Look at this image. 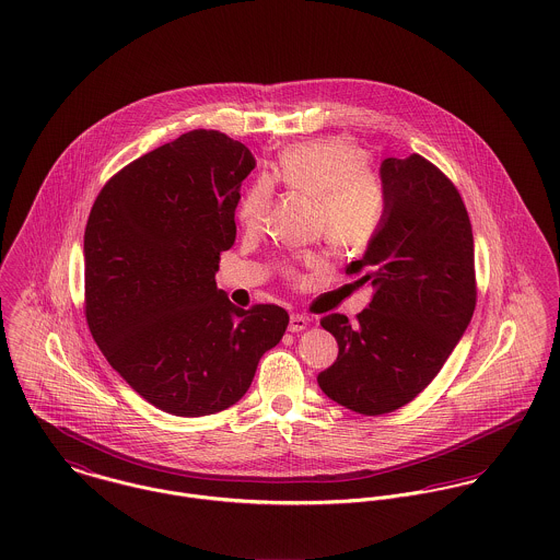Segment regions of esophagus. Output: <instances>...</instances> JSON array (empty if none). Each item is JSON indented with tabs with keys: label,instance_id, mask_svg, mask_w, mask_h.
Masks as SVG:
<instances>
[{
	"label": "esophagus",
	"instance_id": "obj_1",
	"mask_svg": "<svg viewBox=\"0 0 560 560\" xmlns=\"http://www.w3.org/2000/svg\"><path fill=\"white\" fill-rule=\"evenodd\" d=\"M308 325H311L308 317H304V315H291L289 331H302V329H306Z\"/></svg>",
	"mask_w": 560,
	"mask_h": 560
}]
</instances>
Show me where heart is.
Segmentation results:
<instances>
[{
    "instance_id": "heart-1",
    "label": "heart",
    "mask_w": 560,
    "mask_h": 560,
    "mask_svg": "<svg viewBox=\"0 0 560 560\" xmlns=\"http://www.w3.org/2000/svg\"><path fill=\"white\" fill-rule=\"evenodd\" d=\"M271 178L317 200V226L338 249H364L386 218V194L369 172V153L347 138H323L287 149ZM271 202V183L254 180L241 196L237 218L258 229ZM317 256H306L315 265ZM293 273L291 267H287Z\"/></svg>"
}]
</instances>
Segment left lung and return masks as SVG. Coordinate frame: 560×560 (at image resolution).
<instances>
[{
	"mask_svg": "<svg viewBox=\"0 0 560 560\" xmlns=\"http://www.w3.org/2000/svg\"><path fill=\"white\" fill-rule=\"evenodd\" d=\"M386 218L347 273L375 287L355 323L327 315L336 362L319 373L338 405L380 416L418 397L440 373L477 306L475 240L455 185L420 155L388 158L380 167Z\"/></svg>",
	"mask_w": 560,
	"mask_h": 560,
	"instance_id": "left-lung-1",
	"label": "left lung"
}]
</instances>
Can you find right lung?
Masks as SVG:
<instances>
[{
  "label": "right lung",
  "mask_w": 560,
  "mask_h": 560,
  "mask_svg": "<svg viewBox=\"0 0 560 560\" xmlns=\"http://www.w3.org/2000/svg\"><path fill=\"white\" fill-rule=\"evenodd\" d=\"M254 165L245 144L194 129L112 176L85 224L92 338L142 399L172 416L235 405L289 325L284 308L241 311L215 282Z\"/></svg>",
  "instance_id": "1"
}]
</instances>
